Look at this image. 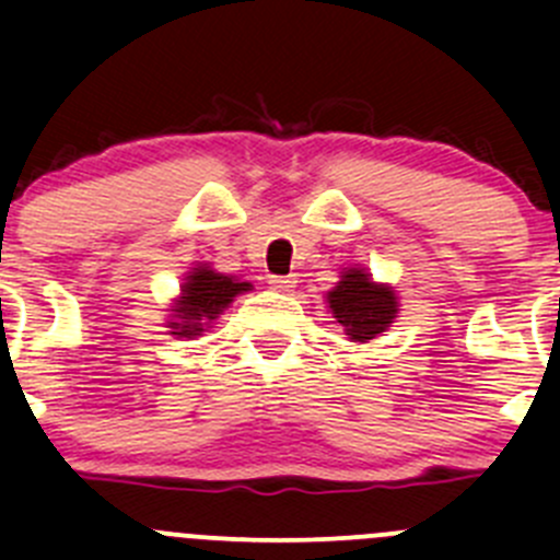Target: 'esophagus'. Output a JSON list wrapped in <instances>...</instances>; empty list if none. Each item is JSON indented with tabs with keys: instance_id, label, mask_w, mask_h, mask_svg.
<instances>
[{
	"instance_id": "34e87169",
	"label": "esophagus",
	"mask_w": 560,
	"mask_h": 560,
	"mask_svg": "<svg viewBox=\"0 0 560 560\" xmlns=\"http://www.w3.org/2000/svg\"><path fill=\"white\" fill-rule=\"evenodd\" d=\"M295 284V276H270V287H273L276 292H292Z\"/></svg>"
}]
</instances>
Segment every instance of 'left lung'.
<instances>
[{
	"mask_svg": "<svg viewBox=\"0 0 560 560\" xmlns=\"http://www.w3.org/2000/svg\"><path fill=\"white\" fill-rule=\"evenodd\" d=\"M327 306L352 341L369 343L393 325L398 298L387 284L371 281L363 268H347L341 281L327 292Z\"/></svg>",
	"mask_w": 560,
	"mask_h": 560,
	"instance_id": "1",
	"label": "left lung"
}]
</instances>
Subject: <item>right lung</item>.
<instances>
[{
    "mask_svg": "<svg viewBox=\"0 0 560 560\" xmlns=\"http://www.w3.org/2000/svg\"><path fill=\"white\" fill-rule=\"evenodd\" d=\"M248 290H252L248 281L217 273L208 265H197L180 287V298L171 308L173 322H167V327L178 338L202 336V330L233 303V298Z\"/></svg>",
    "mask_w": 560,
    "mask_h": 560,
    "instance_id": "add662e5",
    "label": "right lung"
}]
</instances>
